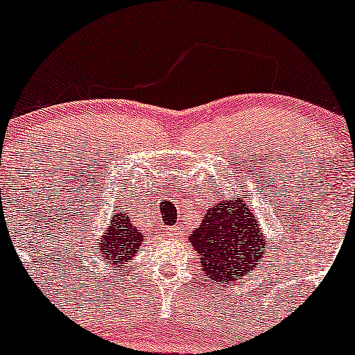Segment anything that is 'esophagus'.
I'll return each mask as SVG.
<instances>
[{"mask_svg": "<svg viewBox=\"0 0 355 355\" xmlns=\"http://www.w3.org/2000/svg\"><path fill=\"white\" fill-rule=\"evenodd\" d=\"M170 236L173 237V239H182V237H184V231H182V229H178V227H171L170 229Z\"/></svg>", "mask_w": 355, "mask_h": 355, "instance_id": "obj_1", "label": "esophagus"}]
</instances>
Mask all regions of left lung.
<instances>
[{
	"label": "left lung",
	"mask_w": 355,
	"mask_h": 355,
	"mask_svg": "<svg viewBox=\"0 0 355 355\" xmlns=\"http://www.w3.org/2000/svg\"><path fill=\"white\" fill-rule=\"evenodd\" d=\"M189 239L200 256L204 275L224 285H234L236 279L252 272L264 256L259 220L244 197L217 202Z\"/></svg>",
	"instance_id": "8db88e82"
}]
</instances>
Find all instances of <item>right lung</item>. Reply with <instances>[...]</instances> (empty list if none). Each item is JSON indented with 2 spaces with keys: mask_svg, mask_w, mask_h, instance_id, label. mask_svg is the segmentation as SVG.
Returning a JSON list of instances; mask_svg holds the SVG:
<instances>
[{
  "mask_svg": "<svg viewBox=\"0 0 355 355\" xmlns=\"http://www.w3.org/2000/svg\"><path fill=\"white\" fill-rule=\"evenodd\" d=\"M145 237L146 236L143 232L135 227L130 216L121 210L107 225L106 236L101 237V243L99 246H96V251L104 261L118 268L133 258L139 246L145 243Z\"/></svg>",
  "mask_w": 355,
  "mask_h": 355,
  "instance_id": "obj_1",
  "label": "right lung"
}]
</instances>
